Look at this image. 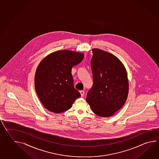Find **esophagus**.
Instances as JSON below:
<instances>
[{"label": "esophagus", "mask_w": 159, "mask_h": 159, "mask_svg": "<svg viewBox=\"0 0 159 159\" xmlns=\"http://www.w3.org/2000/svg\"><path fill=\"white\" fill-rule=\"evenodd\" d=\"M80 94H81V97L84 96V95L85 94L84 91H80Z\"/></svg>", "instance_id": "34e87169"}]
</instances>
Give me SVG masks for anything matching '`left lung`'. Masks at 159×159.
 I'll return each mask as SVG.
<instances>
[{"instance_id": "8db88e82", "label": "left lung", "mask_w": 159, "mask_h": 159, "mask_svg": "<svg viewBox=\"0 0 159 159\" xmlns=\"http://www.w3.org/2000/svg\"><path fill=\"white\" fill-rule=\"evenodd\" d=\"M91 67L93 84L86 100L100 117H109L125 103L129 81L123 64L116 57L98 49L92 50Z\"/></svg>"}]
</instances>
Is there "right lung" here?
I'll list each match as a JSON object with an SVG mask.
<instances>
[{
	"label": "right lung",
	"mask_w": 159,
	"mask_h": 159,
	"mask_svg": "<svg viewBox=\"0 0 159 159\" xmlns=\"http://www.w3.org/2000/svg\"><path fill=\"white\" fill-rule=\"evenodd\" d=\"M84 58V54L61 50L46 57L36 70V93L48 110L60 113L68 110L81 94L74 88L72 67Z\"/></svg>",
	"instance_id": "obj_1"
}]
</instances>
